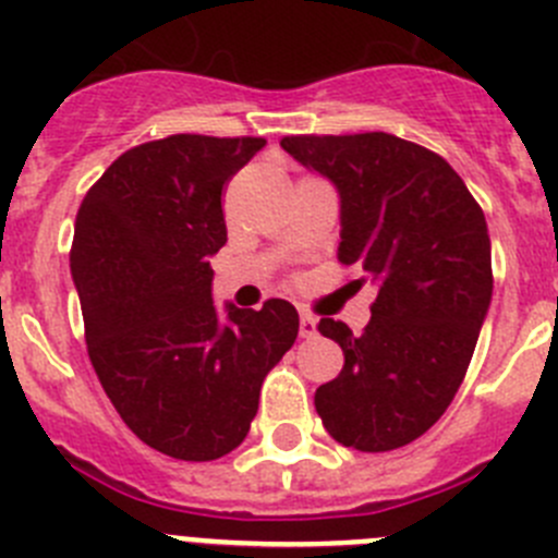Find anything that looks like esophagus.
<instances>
[{
	"label": "esophagus",
	"mask_w": 558,
	"mask_h": 558,
	"mask_svg": "<svg viewBox=\"0 0 558 558\" xmlns=\"http://www.w3.org/2000/svg\"><path fill=\"white\" fill-rule=\"evenodd\" d=\"M300 336L303 338L316 336V319L311 314H300Z\"/></svg>",
	"instance_id": "obj_1"
}]
</instances>
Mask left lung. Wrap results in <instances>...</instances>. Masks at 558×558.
<instances>
[{
    "label": "left lung",
    "mask_w": 558,
    "mask_h": 558,
    "mask_svg": "<svg viewBox=\"0 0 558 558\" xmlns=\"http://www.w3.org/2000/svg\"><path fill=\"white\" fill-rule=\"evenodd\" d=\"M280 145L336 184L338 262L377 289L361 336L319 322L343 350V368L316 388V413L350 449L413 444L454 399L490 308L484 211L444 156L393 134H300Z\"/></svg>",
    "instance_id": "obj_1"
}]
</instances>
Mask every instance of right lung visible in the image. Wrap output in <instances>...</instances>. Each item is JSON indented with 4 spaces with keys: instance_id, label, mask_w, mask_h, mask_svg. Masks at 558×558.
I'll list each match as a JSON object with an SVG mask.
<instances>
[{
    "instance_id": "1",
    "label": "right lung",
    "mask_w": 558,
    "mask_h": 558,
    "mask_svg": "<svg viewBox=\"0 0 558 558\" xmlns=\"http://www.w3.org/2000/svg\"><path fill=\"white\" fill-rule=\"evenodd\" d=\"M264 137H173L126 150L76 211L71 275L87 355L123 424L186 462L236 449L258 413L269 368L291 350L300 316L211 300L208 258L228 242L222 186Z\"/></svg>"
}]
</instances>
